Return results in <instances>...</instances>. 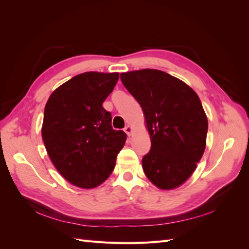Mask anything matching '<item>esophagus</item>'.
Returning <instances> with one entry per match:
<instances>
[{"label":"esophagus","mask_w":249,"mask_h":249,"mask_svg":"<svg viewBox=\"0 0 249 249\" xmlns=\"http://www.w3.org/2000/svg\"><path fill=\"white\" fill-rule=\"evenodd\" d=\"M124 132L126 133L127 136H131L132 133H133V127H132L131 125H126V126L124 127Z\"/></svg>","instance_id":"1"}]
</instances>
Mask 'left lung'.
I'll return each instance as SVG.
<instances>
[{"label":"left lung","mask_w":249,"mask_h":249,"mask_svg":"<svg viewBox=\"0 0 249 249\" xmlns=\"http://www.w3.org/2000/svg\"><path fill=\"white\" fill-rule=\"evenodd\" d=\"M120 79L140 104L152 142L143 171L159 189H176L196 169L207 144L208 118L198 95L158 70L123 72Z\"/></svg>","instance_id":"obj_1"}]
</instances>
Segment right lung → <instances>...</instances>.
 Segmentation results:
<instances>
[{"label": "right lung", "mask_w": 249, "mask_h": 249, "mask_svg": "<svg viewBox=\"0 0 249 249\" xmlns=\"http://www.w3.org/2000/svg\"><path fill=\"white\" fill-rule=\"evenodd\" d=\"M118 72L87 71L60 85L44 108L41 136L52 163L67 182L92 189L106 180L125 143L124 131L113 130L103 103Z\"/></svg>", "instance_id": "right-lung-1"}]
</instances>
